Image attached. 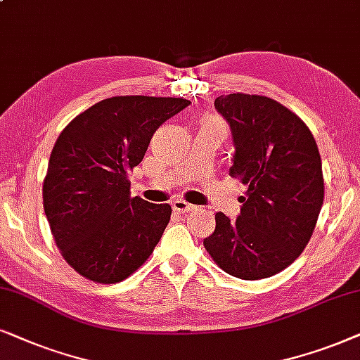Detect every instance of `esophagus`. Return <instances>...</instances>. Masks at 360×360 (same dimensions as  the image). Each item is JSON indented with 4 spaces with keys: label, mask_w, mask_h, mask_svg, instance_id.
Returning <instances> with one entry per match:
<instances>
[{
    "label": "esophagus",
    "mask_w": 360,
    "mask_h": 360,
    "mask_svg": "<svg viewBox=\"0 0 360 360\" xmlns=\"http://www.w3.org/2000/svg\"><path fill=\"white\" fill-rule=\"evenodd\" d=\"M172 209H174L176 212H189V210H194V205L186 202L184 199H176L174 202H172Z\"/></svg>",
    "instance_id": "34e87169"
}]
</instances>
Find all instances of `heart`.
Returning <instances> with one entry per match:
<instances>
[{"label":"heart","mask_w":360,"mask_h":360,"mask_svg":"<svg viewBox=\"0 0 360 360\" xmlns=\"http://www.w3.org/2000/svg\"><path fill=\"white\" fill-rule=\"evenodd\" d=\"M209 122H220L217 117H212V115H209V117H204L202 123H209Z\"/></svg>","instance_id":"b5f03b06"}]
</instances>
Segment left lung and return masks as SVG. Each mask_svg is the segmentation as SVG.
<instances>
[{
  "mask_svg": "<svg viewBox=\"0 0 360 360\" xmlns=\"http://www.w3.org/2000/svg\"><path fill=\"white\" fill-rule=\"evenodd\" d=\"M214 105L236 145L229 174L247 193L236 222L215 214L204 247L229 275L262 280L290 266L313 236L324 200L319 150L303 120L276 100L237 92Z\"/></svg>",
  "mask_w": 360,
  "mask_h": 360,
  "instance_id": "obj_1",
  "label": "left lung"
}]
</instances>
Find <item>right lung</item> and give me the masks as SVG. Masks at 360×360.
Segmentation results:
<instances>
[{
  "mask_svg": "<svg viewBox=\"0 0 360 360\" xmlns=\"http://www.w3.org/2000/svg\"><path fill=\"white\" fill-rule=\"evenodd\" d=\"M189 103L145 95L105 98L60 131L42 204L60 255L80 276L118 283L155 250L171 205L131 198L128 172L145 158L153 133Z\"/></svg>",
  "mask_w": 360,
  "mask_h": 360,
  "instance_id": "1",
  "label": "right lung"
}]
</instances>
